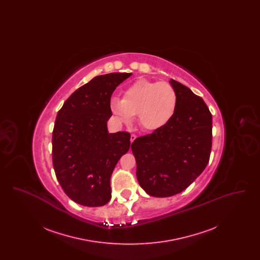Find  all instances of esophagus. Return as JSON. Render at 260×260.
<instances>
[{
    "mask_svg": "<svg viewBox=\"0 0 260 260\" xmlns=\"http://www.w3.org/2000/svg\"><path fill=\"white\" fill-rule=\"evenodd\" d=\"M136 135H132V136H131V142H134V141L136 140Z\"/></svg>",
    "mask_w": 260,
    "mask_h": 260,
    "instance_id": "obj_1",
    "label": "esophagus"
}]
</instances>
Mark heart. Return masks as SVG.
<instances>
[{"label":"heart","instance_id":"b5f03b06","mask_svg":"<svg viewBox=\"0 0 260 260\" xmlns=\"http://www.w3.org/2000/svg\"><path fill=\"white\" fill-rule=\"evenodd\" d=\"M177 101L176 90L171 84L140 79L124 89L123 99L112 98L110 109L122 124L132 123L137 114L144 129L156 131L173 119Z\"/></svg>","mask_w":260,"mask_h":260}]
</instances>
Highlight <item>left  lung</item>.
I'll use <instances>...</instances> for the list:
<instances>
[{
	"instance_id": "1",
	"label": "left lung",
	"mask_w": 260,
	"mask_h": 260,
	"mask_svg": "<svg viewBox=\"0 0 260 260\" xmlns=\"http://www.w3.org/2000/svg\"><path fill=\"white\" fill-rule=\"evenodd\" d=\"M177 93L173 119L132 143L139 185L153 197H170L185 190L210 160L212 116L202 98L171 80Z\"/></svg>"
}]
</instances>
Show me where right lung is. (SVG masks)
Listing matches in <instances>:
<instances>
[{"label":"right lung","instance_id":"right-lung-1","mask_svg":"<svg viewBox=\"0 0 260 260\" xmlns=\"http://www.w3.org/2000/svg\"><path fill=\"white\" fill-rule=\"evenodd\" d=\"M132 73L94 77L79 87L57 113L52 132V164L65 194L86 207L111 199L110 178L131 145L126 132L109 134L112 93Z\"/></svg>","mask_w":260,"mask_h":260}]
</instances>
